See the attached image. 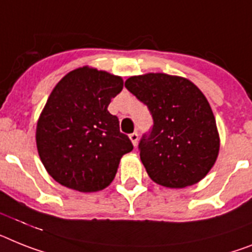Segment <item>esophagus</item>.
I'll use <instances>...</instances> for the list:
<instances>
[{"instance_id":"34e87169","label":"esophagus","mask_w":252,"mask_h":252,"mask_svg":"<svg viewBox=\"0 0 252 252\" xmlns=\"http://www.w3.org/2000/svg\"><path fill=\"white\" fill-rule=\"evenodd\" d=\"M129 139H130V141H132L133 146H134V147H136V146H137V142H138V133H137V132L130 133V134H129Z\"/></svg>"}]
</instances>
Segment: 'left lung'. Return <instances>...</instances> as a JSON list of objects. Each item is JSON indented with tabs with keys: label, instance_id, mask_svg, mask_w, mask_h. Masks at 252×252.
<instances>
[{
	"label": "left lung",
	"instance_id": "1",
	"mask_svg": "<svg viewBox=\"0 0 252 252\" xmlns=\"http://www.w3.org/2000/svg\"><path fill=\"white\" fill-rule=\"evenodd\" d=\"M126 90L154 118L139 156L152 181L168 188L196 185L214 166L220 147L215 116L205 94L189 79L164 73L134 75Z\"/></svg>",
	"mask_w": 252,
	"mask_h": 252
}]
</instances>
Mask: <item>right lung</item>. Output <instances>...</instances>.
<instances>
[{
	"mask_svg": "<svg viewBox=\"0 0 252 252\" xmlns=\"http://www.w3.org/2000/svg\"><path fill=\"white\" fill-rule=\"evenodd\" d=\"M122 77L96 67L61 78L38 118V155L48 174L67 188L97 192L114 181L120 158L133 150L107 110L123 90Z\"/></svg>",
	"mask_w": 252,
	"mask_h": 252,
	"instance_id": "1",
	"label": "right lung"
}]
</instances>
